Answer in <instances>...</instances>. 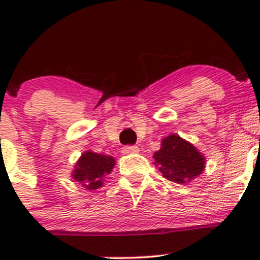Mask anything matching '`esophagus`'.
Returning a JSON list of instances; mask_svg holds the SVG:
<instances>
[{
  "label": "esophagus",
  "mask_w": 260,
  "mask_h": 260,
  "mask_svg": "<svg viewBox=\"0 0 260 260\" xmlns=\"http://www.w3.org/2000/svg\"><path fill=\"white\" fill-rule=\"evenodd\" d=\"M123 153H138L140 148L137 146H124L122 148Z\"/></svg>",
  "instance_id": "34e87169"
}]
</instances>
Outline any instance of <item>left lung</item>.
I'll return each mask as SVG.
<instances>
[{"mask_svg":"<svg viewBox=\"0 0 260 260\" xmlns=\"http://www.w3.org/2000/svg\"><path fill=\"white\" fill-rule=\"evenodd\" d=\"M153 158L165 179L176 183H185L204 171L205 157L191 143L177 135L165 138Z\"/></svg>","mask_w":260,"mask_h":260,"instance_id":"8db88e82","label":"left lung"}]
</instances>
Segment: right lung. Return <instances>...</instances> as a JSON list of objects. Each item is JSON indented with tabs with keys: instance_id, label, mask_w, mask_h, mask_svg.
<instances>
[{
	"instance_id": "add662e5",
	"label": "right lung",
	"mask_w": 260,
	"mask_h": 260,
	"mask_svg": "<svg viewBox=\"0 0 260 260\" xmlns=\"http://www.w3.org/2000/svg\"><path fill=\"white\" fill-rule=\"evenodd\" d=\"M114 165L113 157L88 151L78 161L73 179L89 190H95L103 185V179L112 171Z\"/></svg>"
}]
</instances>
